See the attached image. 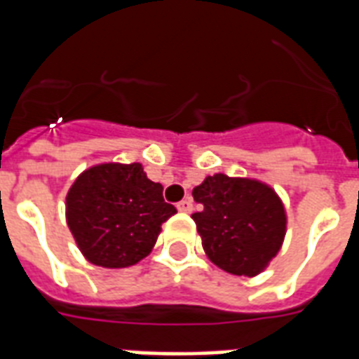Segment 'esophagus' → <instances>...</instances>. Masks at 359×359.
Listing matches in <instances>:
<instances>
[{
	"label": "esophagus",
	"mask_w": 359,
	"mask_h": 359,
	"mask_svg": "<svg viewBox=\"0 0 359 359\" xmlns=\"http://www.w3.org/2000/svg\"><path fill=\"white\" fill-rule=\"evenodd\" d=\"M177 208H179L180 212H191L194 205H191L190 197H186V199H182L180 203H177Z\"/></svg>",
	"instance_id": "1"
}]
</instances>
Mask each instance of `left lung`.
<instances>
[{
  "label": "left lung",
  "mask_w": 359,
  "mask_h": 359,
  "mask_svg": "<svg viewBox=\"0 0 359 359\" xmlns=\"http://www.w3.org/2000/svg\"><path fill=\"white\" fill-rule=\"evenodd\" d=\"M194 212L208 259L235 276H257L272 261L285 236L283 203L259 180L214 175L194 188Z\"/></svg>",
  "instance_id": "obj_1"
}]
</instances>
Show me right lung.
<instances>
[{"label": "right lung", "instance_id": "add662e5", "mask_svg": "<svg viewBox=\"0 0 359 359\" xmlns=\"http://www.w3.org/2000/svg\"><path fill=\"white\" fill-rule=\"evenodd\" d=\"M141 163H102L76 179L67 196V224L86 259L126 268L151 253L163 222L177 208Z\"/></svg>", "mask_w": 359, "mask_h": 359}]
</instances>
